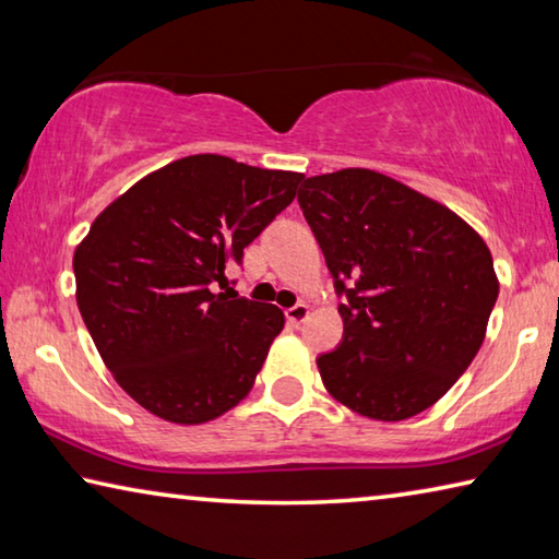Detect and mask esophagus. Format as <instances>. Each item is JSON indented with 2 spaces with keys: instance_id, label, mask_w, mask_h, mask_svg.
Returning a JSON list of instances; mask_svg holds the SVG:
<instances>
[{
  "instance_id": "esophagus-1",
  "label": "esophagus",
  "mask_w": 559,
  "mask_h": 559,
  "mask_svg": "<svg viewBox=\"0 0 559 559\" xmlns=\"http://www.w3.org/2000/svg\"><path fill=\"white\" fill-rule=\"evenodd\" d=\"M308 313H310V308L306 306V302H296V306L286 310V320H288V323H293V325H300L302 320L308 318Z\"/></svg>"
}]
</instances>
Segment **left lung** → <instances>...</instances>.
I'll return each instance as SVG.
<instances>
[{"label":"left lung","instance_id":"8db88e82","mask_svg":"<svg viewBox=\"0 0 559 559\" xmlns=\"http://www.w3.org/2000/svg\"><path fill=\"white\" fill-rule=\"evenodd\" d=\"M298 204L343 298V340L318 357L325 390L380 421L429 409L484 345L498 298L486 241L372 169L308 177Z\"/></svg>","mask_w":559,"mask_h":559}]
</instances>
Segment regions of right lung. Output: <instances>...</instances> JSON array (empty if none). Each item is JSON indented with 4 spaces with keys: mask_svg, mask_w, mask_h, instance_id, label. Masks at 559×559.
<instances>
[{
    "mask_svg": "<svg viewBox=\"0 0 559 559\" xmlns=\"http://www.w3.org/2000/svg\"><path fill=\"white\" fill-rule=\"evenodd\" d=\"M302 175L189 155L106 206L73 253L75 300L118 384L159 419L212 421L251 392L283 330L271 302L214 293Z\"/></svg>",
    "mask_w": 559,
    "mask_h": 559,
    "instance_id": "add662e5",
    "label": "right lung"
}]
</instances>
